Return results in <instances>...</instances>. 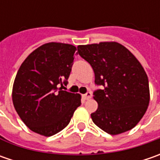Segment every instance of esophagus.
Wrapping results in <instances>:
<instances>
[{
  "instance_id": "1",
  "label": "esophagus",
  "mask_w": 160,
  "mask_h": 160,
  "mask_svg": "<svg viewBox=\"0 0 160 160\" xmlns=\"http://www.w3.org/2000/svg\"><path fill=\"white\" fill-rule=\"evenodd\" d=\"M83 99L84 100H89V99H91L92 98V92H86L85 94H83Z\"/></svg>"
}]
</instances>
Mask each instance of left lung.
<instances>
[{
	"mask_svg": "<svg viewBox=\"0 0 160 160\" xmlns=\"http://www.w3.org/2000/svg\"><path fill=\"white\" fill-rule=\"evenodd\" d=\"M78 54L92 66L98 108L91 118L98 127L116 135L131 130L142 119L150 102L144 68L128 49L117 42L78 45Z\"/></svg>",
	"mask_w": 160,
	"mask_h": 160,
	"instance_id": "8db88e82",
	"label": "left lung"
}]
</instances>
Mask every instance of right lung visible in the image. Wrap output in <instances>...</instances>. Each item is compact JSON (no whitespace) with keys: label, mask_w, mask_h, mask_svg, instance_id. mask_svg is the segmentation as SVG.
<instances>
[{"label":"right lung","mask_w":160,"mask_h":160,"mask_svg":"<svg viewBox=\"0 0 160 160\" xmlns=\"http://www.w3.org/2000/svg\"><path fill=\"white\" fill-rule=\"evenodd\" d=\"M77 48L68 43L48 42L24 60L12 88L17 113L30 130L52 136L70 122L81 95L62 90L68 83Z\"/></svg>","instance_id":"add662e5"}]
</instances>
